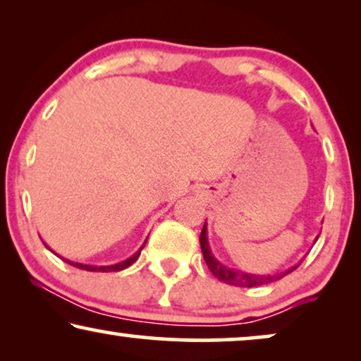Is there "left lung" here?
I'll return each instance as SVG.
<instances>
[{"instance_id": "left-lung-1", "label": "left lung", "mask_w": 361, "mask_h": 361, "mask_svg": "<svg viewBox=\"0 0 361 361\" xmlns=\"http://www.w3.org/2000/svg\"><path fill=\"white\" fill-rule=\"evenodd\" d=\"M200 248H202V255H204L205 263H207V266H209V269L212 271V274H214L216 279H220L221 283L230 284V286H238V288H258V286L274 283V281L284 278L286 274L293 273V271L300 264V263L295 264L294 268L284 271V273L263 274V276L250 274V273H243V271H238V269L226 268L225 264H221L220 261L215 259V256L212 255L209 240H207V221H205L204 228H202V233H200Z\"/></svg>"}]
</instances>
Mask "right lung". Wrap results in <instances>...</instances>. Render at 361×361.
I'll return each mask as SVG.
<instances>
[{"instance_id":"obj_1","label":"right lung","mask_w":361,"mask_h":361,"mask_svg":"<svg viewBox=\"0 0 361 361\" xmlns=\"http://www.w3.org/2000/svg\"><path fill=\"white\" fill-rule=\"evenodd\" d=\"M46 245V243H44ZM145 245H146V241L145 243H142V246L140 250L136 251L135 255L131 256V258H128V259H125V261H121V263H116V264H110V266H93V264H82V263H73V261H68V259H63L66 261V263H68V264H72V266H75V268H78V269H83V271H93V273H111V271H121V269H126L128 266H131L133 263H135V261L140 258V255H141V250L145 248ZM47 246V245H46Z\"/></svg>"}]
</instances>
